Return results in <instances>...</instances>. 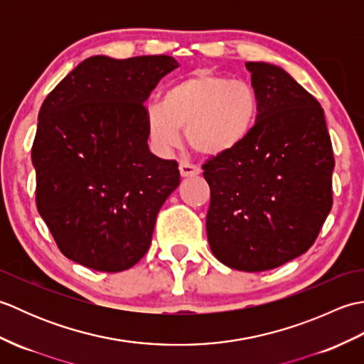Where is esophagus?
Returning <instances> with one entry per match:
<instances>
[{"instance_id":"34e87169","label":"esophagus","mask_w":364,"mask_h":364,"mask_svg":"<svg viewBox=\"0 0 364 364\" xmlns=\"http://www.w3.org/2000/svg\"><path fill=\"white\" fill-rule=\"evenodd\" d=\"M180 173L183 178H189V176H197L200 175V168L194 164H188V162H181L180 164Z\"/></svg>"}]
</instances>
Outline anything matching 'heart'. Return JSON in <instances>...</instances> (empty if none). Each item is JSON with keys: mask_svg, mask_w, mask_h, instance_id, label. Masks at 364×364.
<instances>
[{"mask_svg": "<svg viewBox=\"0 0 364 364\" xmlns=\"http://www.w3.org/2000/svg\"><path fill=\"white\" fill-rule=\"evenodd\" d=\"M258 109V94L252 84L197 70L167 86L161 103L149 105L146 123L162 150L180 145L181 129H186L192 150L219 158L250 136Z\"/></svg>", "mask_w": 364, "mask_h": 364, "instance_id": "heart-1", "label": "heart"}]
</instances>
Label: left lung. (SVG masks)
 Masks as SVG:
<instances>
[{
  "label": "left lung",
  "instance_id": "1",
  "mask_svg": "<svg viewBox=\"0 0 364 364\" xmlns=\"http://www.w3.org/2000/svg\"><path fill=\"white\" fill-rule=\"evenodd\" d=\"M259 109L250 136L203 166L206 235L223 264L261 272L305 253L331 210L333 149L319 102L282 67L247 63Z\"/></svg>",
  "mask_w": 364,
  "mask_h": 364
}]
</instances>
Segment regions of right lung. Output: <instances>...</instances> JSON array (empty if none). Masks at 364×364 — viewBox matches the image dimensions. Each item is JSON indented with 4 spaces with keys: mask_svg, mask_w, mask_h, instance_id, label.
Masks as SVG:
<instances>
[{
    "mask_svg": "<svg viewBox=\"0 0 364 364\" xmlns=\"http://www.w3.org/2000/svg\"><path fill=\"white\" fill-rule=\"evenodd\" d=\"M176 67L164 54L92 56L42 103L31 150L36 203L68 259L122 272L149 250L180 170L150 151L144 102Z\"/></svg>",
    "mask_w": 364,
    "mask_h": 364,
    "instance_id": "add662e5",
    "label": "right lung"
}]
</instances>
